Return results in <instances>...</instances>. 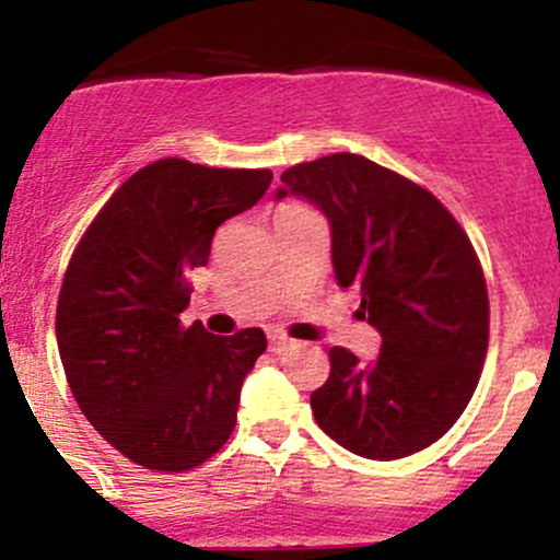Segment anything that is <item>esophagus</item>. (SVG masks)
I'll list each match as a JSON object with an SVG mask.
<instances>
[{
    "mask_svg": "<svg viewBox=\"0 0 560 560\" xmlns=\"http://www.w3.org/2000/svg\"><path fill=\"white\" fill-rule=\"evenodd\" d=\"M268 347H271V352H276V355H281V352L292 347V339L281 337V334H271V337H268Z\"/></svg>",
    "mask_w": 560,
    "mask_h": 560,
    "instance_id": "34e87169",
    "label": "esophagus"
}]
</instances>
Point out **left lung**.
Listing matches in <instances>:
<instances>
[{
    "instance_id": "left-lung-1",
    "label": "left lung",
    "mask_w": 560,
    "mask_h": 560,
    "mask_svg": "<svg viewBox=\"0 0 560 560\" xmlns=\"http://www.w3.org/2000/svg\"><path fill=\"white\" fill-rule=\"evenodd\" d=\"M284 189L331 223L339 287L361 292L382 334L374 363L331 347V374L311 395L318 427L374 460L413 455L460 419L490 342V298L471 240L421 184L337 152L281 173Z\"/></svg>"
}]
</instances>
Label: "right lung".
Instances as JSON below:
<instances>
[{
    "label": "right lung",
    "instance_id": "1",
    "mask_svg": "<svg viewBox=\"0 0 560 560\" xmlns=\"http://www.w3.org/2000/svg\"><path fill=\"white\" fill-rule=\"evenodd\" d=\"M271 178L268 168L155 160L115 189L75 244L55 316L62 369L89 423L150 471L197 468L234 432L266 334L184 326L186 276L208 266L215 229L253 208Z\"/></svg>",
    "mask_w": 560,
    "mask_h": 560
}]
</instances>
